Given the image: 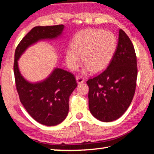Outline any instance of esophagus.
<instances>
[{
    "label": "esophagus",
    "mask_w": 154,
    "mask_h": 154,
    "mask_svg": "<svg viewBox=\"0 0 154 154\" xmlns=\"http://www.w3.org/2000/svg\"><path fill=\"white\" fill-rule=\"evenodd\" d=\"M76 81H77V84H81V83H82L85 82V79L82 77H76Z\"/></svg>",
    "instance_id": "obj_1"
}]
</instances>
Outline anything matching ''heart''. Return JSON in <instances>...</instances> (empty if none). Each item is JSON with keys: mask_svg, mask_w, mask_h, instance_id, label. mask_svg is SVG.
<instances>
[{"mask_svg": "<svg viewBox=\"0 0 154 154\" xmlns=\"http://www.w3.org/2000/svg\"><path fill=\"white\" fill-rule=\"evenodd\" d=\"M116 36L109 31L88 28L77 32L71 42V48L66 49V62L70 69L75 70L82 57L85 65L83 72L91 71L92 73L103 71L116 50Z\"/></svg>", "mask_w": 154, "mask_h": 154, "instance_id": "heart-1", "label": "heart"}]
</instances>
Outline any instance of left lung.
<instances>
[{"label": "left lung", "mask_w": 154, "mask_h": 154, "mask_svg": "<svg viewBox=\"0 0 154 154\" xmlns=\"http://www.w3.org/2000/svg\"><path fill=\"white\" fill-rule=\"evenodd\" d=\"M137 78L134 46L126 32L119 29L118 45L109 66L102 73L87 82L92 116L104 122L120 118L133 98Z\"/></svg>", "instance_id": "8db88e82"}]
</instances>
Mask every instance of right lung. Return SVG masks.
<instances>
[{
	"label": "right lung",
	"mask_w": 154,
	"mask_h": 154,
	"mask_svg": "<svg viewBox=\"0 0 154 154\" xmlns=\"http://www.w3.org/2000/svg\"><path fill=\"white\" fill-rule=\"evenodd\" d=\"M64 29V25L33 28L15 51L14 71L21 103L35 120L48 126H56L66 119L69 97L77 86L76 79L71 72L56 67L45 79L31 82L21 73L18 60L28 48L39 41L60 38Z\"/></svg>",
	"instance_id": "obj_1"
}]
</instances>
